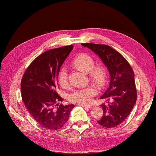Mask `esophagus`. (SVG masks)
<instances>
[{"label": "esophagus", "mask_w": 156, "mask_h": 156, "mask_svg": "<svg viewBox=\"0 0 156 156\" xmlns=\"http://www.w3.org/2000/svg\"><path fill=\"white\" fill-rule=\"evenodd\" d=\"M80 105L82 107H83L84 108H91L92 106L90 105Z\"/></svg>", "instance_id": "1"}]
</instances>
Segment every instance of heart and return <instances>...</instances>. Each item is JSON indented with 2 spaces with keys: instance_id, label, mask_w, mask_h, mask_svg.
I'll return each mask as SVG.
<instances>
[{
  "instance_id": "heart-1",
  "label": "heart",
  "mask_w": 156,
  "mask_h": 156,
  "mask_svg": "<svg viewBox=\"0 0 156 156\" xmlns=\"http://www.w3.org/2000/svg\"><path fill=\"white\" fill-rule=\"evenodd\" d=\"M73 65L80 70L88 72L90 79L95 84L102 87L107 79V71L102 66H94V61L90 55L81 54L76 56L73 60ZM58 81L62 88H66L68 85V74L66 68L62 67L59 69ZM97 89L94 86L90 85L82 88L76 89L68 96V101L78 105H88L97 94Z\"/></svg>"
}]
</instances>
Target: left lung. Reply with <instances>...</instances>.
Returning a JSON list of instances; mask_svg holds the SVG:
<instances>
[{
	"label": "left lung",
	"mask_w": 156,
	"mask_h": 156,
	"mask_svg": "<svg viewBox=\"0 0 156 156\" xmlns=\"http://www.w3.org/2000/svg\"><path fill=\"white\" fill-rule=\"evenodd\" d=\"M81 45L97 54L110 73L108 88L101 97L106 103L101 105L103 115L98 123L108 129L117 127L130 114L137 101L133 69L127 59L110 46L88 43Z\"/></svg>",
	"instance_id": "8db88e82"
}]
</instances>
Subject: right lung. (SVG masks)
<instances>
[{"mask_svg":"<svg viewBox=\"0 0 156 156\" xmlns=\"http://www.w3.org/2000/svg\"><path fill=\"white\" fill-rule=\"evenodd\" d=\"M73 48L66 45L43 53L28 66L21 79L25 106L39 125L50 130L64 126L74 107L63 105V98L57 92L59 71Z\"/></svg>","mask_w":156,"mask_h":156,"instance_id":"obj_1","label":"right lung"}]
</instances>
